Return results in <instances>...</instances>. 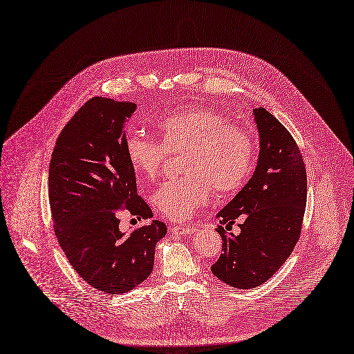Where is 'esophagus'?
Wrapping results in <instances>:
<instances>
[{
  "mask_svg": "<svg viewBox=\"0 0 354 354\" xmlns=\"http://www.w3.org/2000/svg\"><path fill=\"white\" fill-rule=\"evenodd\" d=\"M170 231L174 234V235H184V234H192L194 232V230L192 227L188 225H176V227H171Z\"/></svg>",
  "mask_w": 354,
  "mask_h": 354,
  "instance_id": "obj_1",
  "label": "esophagus"
}]
</instances>
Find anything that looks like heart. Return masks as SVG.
Wrapping results in <instances>:
<instances>
[{
    "label": "heart",
    "instance_id": "obj_1",
    "mask_svg": "<svg viewBox=\"0 0 354 354\" xmlns=\"http://www.w3.org/2000/svg\"><path fill=\"white\" fill-rule=\"evenodd\" d=\"M156 127L160 143L142 133H130L124 153L136 173L153 180L167 151L184 149L180 161L187 174L162 184L153 197L156 208L170 220L189 218L208 201L212 188L220 194L236 192L251 173L252 136L227 122L218 111L189 104L160 118Z\"/></svg>",
    "mask_w": 354,
    "mask_h": 354
}]
</instances>
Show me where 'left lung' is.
<instances>
[{"label":"left lung","mask_w":354,"mask_h":354,"mask_svg":"<svg viewBox=\"0 0 354 354\" xmlns=\"http://www.w3.org/2000/svg\"><path fill=\"white\" fill-rule=\"evenodd\" d=\"M259 156L255 171L218 212L223 254L211 272L224 283L251 289L266 282L292 254L306 207L305 162L286 127L265 107L252 111ZM243 220L238 236L227 231Z\"/></svg>","instance_id":"1"}]
</instances>
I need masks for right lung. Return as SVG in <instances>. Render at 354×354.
Returning <instances> with one entry per match:
<instances>
[{
  "label": "right lung",
  "instance_id": "right-lung-1",
  "mask_svg": "<svg viewBox=\"0 0 354 354\" xmlns=\"http://www.w3.org/2000/svg\"><path fill=\"white\" fill-rule=\"evenodd\" d=\"M136 103L88 100L61 131L49 165V205L59 245L79 277L109 295L126 293L149 278L156 243L167 234L153 220L119 230L122 209L153 216L138 196L134 169L124 153V124Z\"/></svg>",
  "mask_w": 354,
  "mask_h": 354
}]
</instances>
